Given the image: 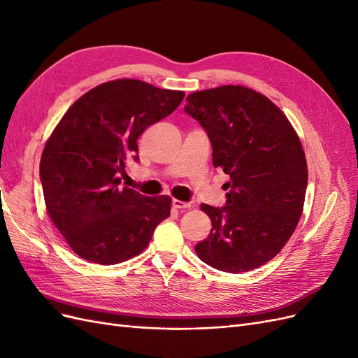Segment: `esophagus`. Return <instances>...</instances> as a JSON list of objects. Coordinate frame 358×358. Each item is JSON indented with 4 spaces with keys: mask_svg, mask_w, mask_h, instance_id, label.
Listing matches in <instances>:
<instances>
[{
    "mask_svg": "<svg viewBox=\"0 0 358 358\" xmlns=\"http://www.w3.org/2000/svg\"><path fill=\"white\" fill-rule=\"evenodd\" d=\"M173 208H176V209H189L191 208V204L189 203H185V201H182V200H178V199H175L173 200Z\"/></svg>",
    "mask_w": 358,
    "mask_h": 358,
    "instance_id": "1",
    "label": "esophagus"
}]
</instances>
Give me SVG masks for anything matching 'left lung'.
Returning a JSON list of instances; mask_svg holds the SVG:
<instances>
[{"label": "left lung", "instance_id": "obj_1", "mask_svg": "<svg viewBox=\"0 0 358 358\" xmlns=\"http://www.w3.org/2000/svg\"><path fill=\"white\" fill-rule=\"evenodd\" d=\"M185 112L208 131L213 166L230 176L227 206H200L212 229L196 254L229 273L266 264L303 213L308 164L300 137L275 103L242 85L192 92Z\"/></svg>", "mask_w": 358, "mask_h": 358}]
</instances>
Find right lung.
Segmentation results:
<instances>
[{"label": "right lung", "instance_id": "right-lung-1", "mask_svg": "<svg viewBox=\"0 0 358 358\" xmlns=\"http://www.w3.org/2000/svg\"><path fill=\"white\" fill-rule=\"evenodd\" d=\"M185 92L137 79L95 86L76 100L43 149L40 178L49 218L76 255L110 266L138 255L170 216L169 196L124 187L137 138L178 109Z\"/></svg>", "mask_w": 358, "mask_h": 358}]
</instances>
